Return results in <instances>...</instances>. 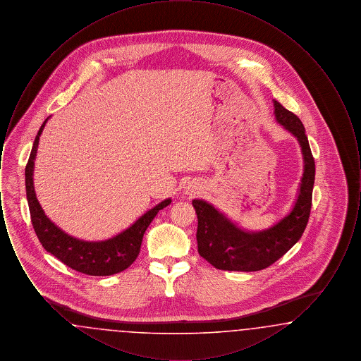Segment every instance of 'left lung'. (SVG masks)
I'll return each mask as SVG.
<instances>
[{"mask_svg":"<svg viewBox=\"0 0 361 361\" xmlns=\"http://www.w3.org/2000/svg\"><path fill=\"white\" fill-rule=\"evenodd\" d=\"M274 105L276 121L298 139L302 147L305 171L298 199L287 216L256 233L242 230L204 200H193L197 215V252L216 269L255 272L268 268L300 240L309 222L315 180V162L309 139L295 114L276 100Z\"/></svg>","mask_w":361,"mask_h":361,"instance_id":"8db88e82","label":"left lung"}]
</instances>
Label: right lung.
I'll list each match as a JSON object with an SVG mask.
<instances>
[{
    "label": "right lung",
    "instance_id": "obj_1",
    "mask_svg": "<svg viewBox=\"0 0 361 361\" xmlns=\"http://www.w3.org/2000/svg\"><path fill=\"white\" fill-rule=\"evenodd\" d=\"M47 121L49 118L44 121L40 130L37 131L32 152L25 166L27 200L35 233L42 246L49 253H51L52 256H55L65 265H68L77 272L90 276H111L119 274L121 271L127 269L137 259L146 228L153 222L159 209L169 206L172 200L166 199L161 202L154 208L143 214L135 224H131L128 228H126L124 231L109 240L90 242L78 240L66 234L47 218L35 193V158L37 152L39 137Z\"/></svg>",
    "mask_w": 361,
    "mask_h": 361
}]
</instances>
